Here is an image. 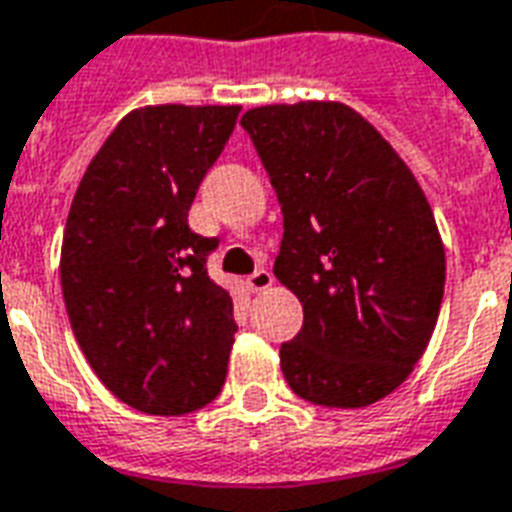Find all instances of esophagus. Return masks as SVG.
Segmentation results:
<instances>
[{"instance_id": "1", "label": "esophagus", "mask_w": 512, "mask_h": 512, "mask_svg": "<svg viewBox=\"0 0 512 512\" xmlns=\"http://www.w3.org/2000/svg\"><path fill=\"white\" fill-rule=\"evenodd\" d=\"M248 286H251L253 292H267V289L272 286V272L259 267V270L253 272L251 278H248Z\"/></svg>"}]
</instances>
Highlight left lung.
<instances>
[{
	"label": "left lung",
	"mask_w": 512,
	"mask_h": 512,
	"mask_svg": "<svg viewBox=\"0 0 512 512\" xmlns=\"http://www.w3.org/2000/svg\"><path fill=\"white\" fill-rule=\"evenodd\" d=\"M283 212L275 278L302 302L281 343L294 393L360 409L412 374L431 341L445 248L423 188L382 133L343 103L245 111Z\"/></svg>",
	"instance_id": "obj_1"
}]
</instances>
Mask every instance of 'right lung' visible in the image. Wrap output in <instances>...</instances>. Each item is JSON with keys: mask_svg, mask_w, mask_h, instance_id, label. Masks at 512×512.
<instances>
[{"mask_svg": "<svg viewBox=\"0 0 512 512\" xmlns=\"http://www.w3.org/2000/svg\"><path fill=\"white\" fill-rule=\"evenodd\" d=\"M237 114L130 111L70 204L59 261L67 319L100 382L138 412H196L226 382L234 302L207 275L218 240L190 231L188 210Z\"/></svg>", "mask_w": 512, "mask_h": 512, "instance_id": "add662e5", "label": "right lung"}]
</instances>
